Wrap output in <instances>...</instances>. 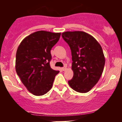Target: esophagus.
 I'll return each instance as SVG.
<instances>
[{"mask_svg": "<svg viewBox=\"0 0 122 122\" xmlns=\"http://www.w3.org/2000/svg\"><path fill=\"white\" fill-rule=\"evenodd\" d=\"M66 66H64V67L61 68V69H62L63 71H65V70H66Z\"/></svg>", "mask_w": 122, "mask_h": 122, "instance_id": "1", "label": "esophagus"}]
</instances>
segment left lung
Segmentation results:
<instances>
[{"mask_svg":"<svg viewBox=\"0 0 122 122\" xmlns=\"http://www.w3.org/2000/svg\"><path fill=\"white\" fill-rule=\"evenodd\" d=\"M61 36L69 45L72 56L74 75L68 84L77 92L87 93L98 83L103 71L105 58L102 46L84 31H66Z\"/></svg>","mask_w":122,"mask_h":122,"instance_id":"8db88e82","label":"left lung"}]
</instances>
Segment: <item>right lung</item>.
<instances>
[{"mask_svg": "<svg viewBox=\"0 0 122 122\" xmlns=\"http://www.w3.org/2000/svg\"><path fill=\"white\" fill-rule=\"evenodd\" d=\"M61 33L44 30L30 34L21 41L16 53L15 70L28 91L35 96L46 94L59 71L51 68V48Z\"/></svg>", "mask_w": 122, "mask_h": 122, "instance_id": "add662e5", "label": "right lung"}]
</instances>
